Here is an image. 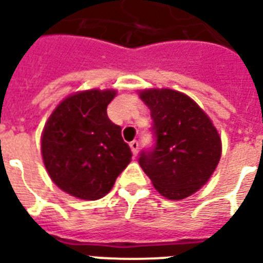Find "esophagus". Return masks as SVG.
<instances>
[{"label":"esophagus","mask_w":263,"mask_h":263,"mask_svg":"<svg viewBox=\"0 0 263 263\" xmlns=\"http://www.w3.org/2000/svg\"><path fill=\"white\" fill-rule=\"evenodd\" d=\"M129 147H131L132 150V154H134V156H138V153H139V142H138V140H134V142L129 143Z\"/></svg>","instance_id":"obj_1"}]
</instances>
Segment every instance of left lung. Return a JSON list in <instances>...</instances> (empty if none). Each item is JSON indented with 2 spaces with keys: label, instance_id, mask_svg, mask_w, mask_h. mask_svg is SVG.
<instances>
[{
  "label": "left lung",
  "instance_id": "1",
  "mask_svg": "<svg viewBox=\"0 0 263 263\" xmlns=\"http://www.w3.org/2000/svg\"><path fill=\"white\" fill-rule=\"evenodd\" d=\"M152 111L156 144L140 153L139 165L168 199L192 195L208 183L221 157L212 120L188 95L171 88L139 92Z\"/></svg>",
  "mask_w": 263,
  "mask_h": 263
}]
</instances>
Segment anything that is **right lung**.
<instances>
[{"instance_id": "add662e5", "label": "right lung", "mask_w": 263, "mask_h": 263, "mask_svg": "<svg viewBox=\"0 0 263 263\" xmlns=\"http://www.w3.org/2000/svg\"><path fill=\"white\" fill-rule=\"evenodd\" d=\"M115 90H87L69 95L51 113L42 134L46 171L63 191L95 200L110 191L131 162L121 128L107 117Z\"/></svg>"}]
</instances>
